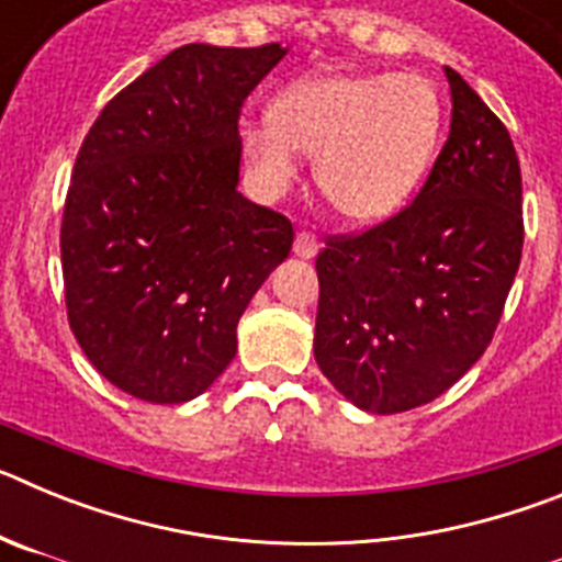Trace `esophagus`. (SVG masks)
Masks as SVG:
<instances>
[{"label": "esophagus", "instance_id": "esophagus-1", "mask_svg": "<svg viewBox=\"0 0 562 562\" xmlns=\"http://www.w3.org/2000/svg\"><path fill=\"white\" fill-rule=\"evenodd\" d=\"M292 252H295V256H301V258L317 256V238H315V233H310V231L297 233L295 245H292Z\"/></svg>", "mask_w": 562, "mask_h": 562}]
</instances>
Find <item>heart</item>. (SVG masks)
<instances>
[{"label":"heart","mask_w":562,"mask_h":562,"mask_svg":"<svg viewBox=\"0 0 562 562\" xmlns=\"http://www.w3.org/2000/svg\"><path fill=\"white\" fill-rule=\"evenodd\" d=\"M445 106L414 72H324L286 87L270 123L241 128V151L270 191L297 180V157H315V180L349 222H380L405 205L439 148Z\"/></svg>","instance_id":"heart-1"}]
</instances>
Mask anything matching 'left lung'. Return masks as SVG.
Here are the masks:
<instances>
[{"instance_id": "1", "label": "left lung", "mask_w": 562, "mask_h": 562, "mask_svg": "<svg viewBox=\"0 0 562 562\" xmlns=\"http://www.w3.org/2000/svg\"><path fill=\"white\" fill-rule=\"evenodd\" d=\"M448 143L411 205L317 252L315 360L369 414L436 400L495 335L524 250L513 137L470 83L445 67Z\"/></svg>"}]
</instances>
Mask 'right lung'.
Masks as SVG:
<instances>
[{"label":"right lung","instance_id":"add662e5","mask_svg":"<svg viewBox=\"0 0 562 562\" xmlns=\"http://www.w3.org/2000/svg\"><path fill=\"white\" fill-rule=\"evenodd\" d=\"M286 49L186 44L103 106L61 220L69 329L89 362L157 405L200 396L241 312L292 250V222L236 191L238 114Z\"/></svg>","mask_w":562,"mask_h":562}]
</instances>
